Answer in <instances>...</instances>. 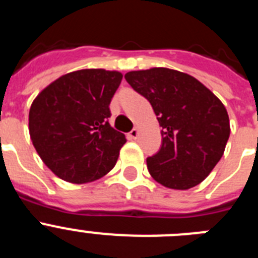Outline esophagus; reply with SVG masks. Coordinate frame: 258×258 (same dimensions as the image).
Masks as SVG:
<instances>
[{
  "instance_id": "1",
  "label": "esophagus",
  "mask_w": 258,
  "mask_h": 258,
  "mask_svg": "<svg viewBox=\"0 0 258 258\" xmlns=\"http://www.w3.org/2000/svg\"><path fill=\"white\" fill-rule=\"evenodd\" d=\"M138 133H140V132H138V129H137V127H134L133 131H131L129 133H127V138H129V140H136L137 137H138Z\"/></svg>"
}]
</instances>
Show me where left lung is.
Here are the masks:
<instances>
[{"mask_svg": "<svg viewBox=\"0 0 258 258\" xmlns=\"http://www.w3.org/2000/svg\"><path fill=\"white\" fill-rule=\"evenodd\" d=\"M125 80L151 103L163 127L160 150L147 157L151 177L173 190L195 187L220 161L229 140L222 102L199 80L169 68L132 71Z\"/></svg>", "mask_w": 258, "mask_h": 258, "instance_id": "1", "label": "left lung"}]
</instances>
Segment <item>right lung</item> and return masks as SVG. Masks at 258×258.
I'll return each mask as SVG.
<instances>
[{
	"label": "right lung",
	"mask_w": 258,
	"mask_h": 258,
	"mask_svg": "<svg viewBox=\"0 0 258 258\" xmlns=\"http://www.w3.org/2000/svg\"><path fill=\"white\" fill-rule=\"evenodd\" d=\"M121 80L117 71H75L52 81L32 102V143L59 178L86 183L115 166L126 140L109 125V103Z\"/></svg>",
	"instance_id": "right-lung-1"
}]
</instances>
